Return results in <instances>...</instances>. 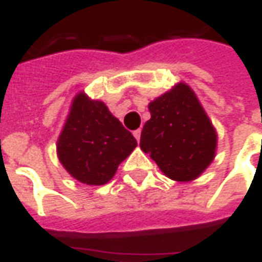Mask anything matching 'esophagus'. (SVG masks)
Segmentation results:
<instances>
[{
    "label": "esophagus",
    "mask_w": 262,
    "mask_h": 262,
    "mask_svg": "<svg viewBox=\"0 0 262 262\" xmlns=\"http://www.w3.org/2000/svg\"><path fill=\"white\" fill-rule=\"evenodd\" d=\"M134 137H136L137 141H140V137H141V129H137V131H134Z\"/></svg>",
    "instance_id": "esophagus-1"
}]
</instances>
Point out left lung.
Returning a JSON list of instances; mask_svg holds the SVG:
<instances>
[{
    "label": "left lung",
    "instance_id": "obj_1",
    "mask_svg": "<svg viewBox=\"0 0 262 262\" xmlns=\"http://www.w3.org/2000/svg\"><path fill=\"white\" fill-rule=\"evenodd\" d=\"M150 119L140 138L141 150L176 182H191L214 160L217 131L195 92L184 81L148 103Z\"/></svg>",
    "mask_w": 262,
    "mask_h": 262
}]
</instances>
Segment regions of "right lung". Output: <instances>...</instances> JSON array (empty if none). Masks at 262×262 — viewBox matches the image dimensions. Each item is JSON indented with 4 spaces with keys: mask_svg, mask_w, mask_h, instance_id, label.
Returning <instances> with one entry per match:
<instances>
[{
    "mask_svg": "<svg viewBox=\"0 0 262 262\" xmlns=\"http://www.w3.org/2000/svg\"><path fill=\"white\" fill-rule=\"evenodd\" d=\"M136 147V138L105 102L84 92L74 96L56 141L58 160L74 179L86 185H105Z\"/></svg>",
    "mask_w": 262,
    "mask_h": 262,
    "instance_id": "obj_1",
    "label": "right lung"
}]
</instances>
